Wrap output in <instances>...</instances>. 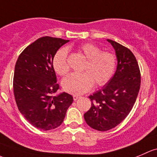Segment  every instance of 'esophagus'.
Wrapping results in <instances>:
<instances>
[{"label":"esophagus","instance_id":"esophagus-1","mask_svg":"<svg viewBox=\"0 0 157 157\" xmlns=\"http://www.w3.org/2000/svg\"><path fill=\"white\" fill-rule=\"evenodd\" d=\"M80 95H73V98H74V101H77L78 98H80Z\"/></svg>","mask_w":157,"mask_h":157}]
</instances>
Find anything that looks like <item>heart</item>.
I'll return each mask as SVG.
<instances>
[{"instance_id":"heart-1","label":"heart","mask_w":157,"mask_h":157,"mask_svg":"<svg viewBox=\"0 0 157 157\" xmlns=\"http://www.w3.org/2000/svg\"><path fill=\"white\" fill-rule=\"evenodd\" d=\"M79 51L86 58L83 73H73L62 81L65 92L74 95H82L88 92L95 83L98 86L107 84L116 70L117 59L108 52H101L95 44L86 43L79 47ZM55 71L60 76H65L70 67L67 62V50L62 48L56 53L52 60Z\"/></svg>"}]
</instances>
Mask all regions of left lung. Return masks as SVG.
<instances>
[{"mask_svg":"<svg viewBox=\"0 0 157 157\" xmlns=\"http://www.w3.org/2000/svg\"><path fill=\"white\" fill-rule=\"evenodd\" d=\"M107 40L116 52L117 71L102 90L89 97L91 108L84 113L87 124L101 132L114 128L128 116L141 86V73L134 54L129 49L112 40Z\"/></svg>","mask_w":157,"mask_h":157,"instance_id":"obj_1","label":"left lung"}]
</instances>
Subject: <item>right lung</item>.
Instances as JSON below:
<instances>
[{
  "label": "right lung",
  "mask_w": 157,
  "mask_h": 157,
  "mask_svg": "<svg viewBox=\"0 0 157 157\" xmlns=\"http://www.w3.org/2000/svg\"><path fill=\"white\" fill-rule=\"evenodd\" d=\"M68 40L43 37L28 46L15 66L13 92L18 109L32 126L44 131L60 126L73 102L70 94L54 93L59 89L52 60Z\"/></svg>",
  "instance_id": "right-lung-1"
}]
</instances>
